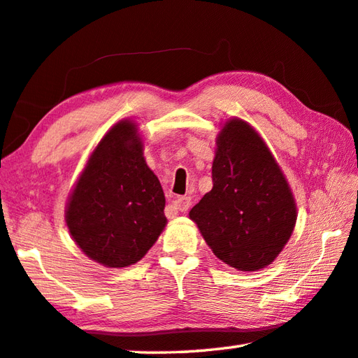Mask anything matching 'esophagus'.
I'll use <instances>...</instances> for the list:
<instances>
[{
	"mask_svg": "<svg viewBox=\"0 0 358 358\" xmlns=\"http://www.w3.org/2000/svg\"><path fill=\"white\" fill-rule=\"evenodd\" d=\"M172 206L177 209V211H181L185 213L189 209V206H191V197H177L173 201H172Z\"/></svg>",
	"mask_w": 358,
	"mask_h": 358,
	"instance_id": "esophagus-1",
	"label": "esophagus"
}]
</instances>
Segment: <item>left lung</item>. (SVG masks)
<instances>
[{
  "label": "left lung",
  "mask_w": 358,
  "mask_h": 358,
  "mask_svg": "<svg viewBox=\"0 0 358 358\" xmlns=\"http://www.w3.org/2000/svg\"><path fill=\"white\" fill-rule=\"evenodd\" d=\"M215 144L213 189L189 217L220 261L241 271L261 270L281 253L295 228L292 189L248 122L229 119Z\"/></svg>",
  "instance_id": "left-lung-1"
}]
</instances>
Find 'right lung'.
Wrapping results in <instances>:
<instances>
[{"label":"right lung","instance_id":"obj_1","mask_svg":"<svg viewBox=\"0 0 358 358\" xmlns=\"http://www.w3.org/2000/svg\"><path fill=\"white\" fill-rule=\"evenodd\" d=\"M164 192L143 157L131 121L113 125L91 153L68 199L65 220L83 253L121 268L145 256L167 223Z\"/></svg>","mask_w":358,"mask_h":358}]
</instances>
